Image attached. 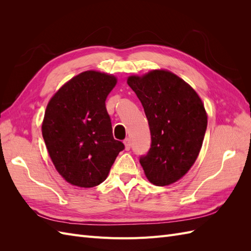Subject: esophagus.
<instances>
[{"instance_id": "esophagus-1", "label": "esophagus", "mask_w": 251, "mask_h": 251, "mask_svg": "<svg viewBox=\"0 0 251 251\" xmlns=\"http://www.w3.org/2000/svg\"><path fill=\"white\" fill-rule=\"evenodd\" d=\"M124 143H125V147H126V150L128 151L131 149V139L130 138H126L124 140Z\"/></svg>"}]
</instances>
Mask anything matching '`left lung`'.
Instances as JSON below:
<instances>
[{"label": "left lung", "instance_id": "left-lung-1", "mask_svg": "<svg viewBox=\"0 0 251 251\" xmlns=\"http://www.w3.org/2000/svg\"><path fill=\"white\" fill-rule=\"evenodd\" d=\"M127 85L142 103L151 148L140 164L151 183L170 185L192 168L207 127V115L196 91L172 72L154 70L130 76Z\"/></svg>", "mask_w": 251, "mask_h": 251}]
</instances>
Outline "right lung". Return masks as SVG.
<instances>
[{
	"instance_id": "obj_1",
	"label": "right lung",
	"mask_w": 251,
	"mask_h": 251,
	"mask_svg": "<svg viewBox=\"0 0 251 251\" xmlns=\"http://www.w3.org/2000/svg\"><path fill=\"white\" fill-rule=\"evenodd\" d=\"M116 77L86 71L60 88L49 101L43 138L57 172L69 183L93 187L107 179L125 144L115 140L105 100Z\"/></svg>"
}]
</instances>
